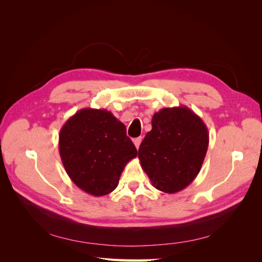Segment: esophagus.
<instances>
[{"label":"esophagus","mask_w":262,"mask_h":262,"mask_svg":"<svg viewBox=\"0 0 262 262\" xmlns=\"http://www.w3.org/2000/svg\"><path fill=\"white\" fill-rule=\"evenodd\" d=\"M141 142H142V137L137 138V139H134V140H133V143H134V145H136V147H137L138 149H139V147H140Z\"/></svg>","instance_id":"esophagus-1"}]
</instances>
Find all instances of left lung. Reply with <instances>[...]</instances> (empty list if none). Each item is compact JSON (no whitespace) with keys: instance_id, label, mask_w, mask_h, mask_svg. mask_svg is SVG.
<instances>
[{"instance_id":"obj_1","label":"left lung","mask_w":262,"mask_h":262,"mask_svg":"<svg viewBox=\"0 0 262 262\" xmlns=\"http://www.w3.org/2000/svg\"><path fill=\"white\" fill-rule=\"evenodd\" d=\"M209 146L202 119L187 106L163 108L139 148V160L153 187L176 193L199 173Z\"/></svg>"}]
</instances>
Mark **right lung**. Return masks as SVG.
Listing matches in <instances>:
<instances>
[{"mask_svg": "<svg viewBox=\"0 0 262 262\" xmlns=\"http://www.w3.org/2000/svg\"><path fill=\"white\" fill-rule=\"evenodd\" d=\"M59 152L69 177L86 193L101 196L117 188L138 150L125 125L106 109L83 108L59 133Z\"/></svg>", "mask_w": 262, "mask_h": 262, "instance_id": "obj_1", "label": "right lung"}]
</instances>
